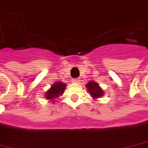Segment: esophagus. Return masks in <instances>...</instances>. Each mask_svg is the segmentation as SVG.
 Masks as SVG:
<instances>
[{
	"mask_svg": "<svg viewBox=\"0 0 148 148\" xmlns=\"http://www.w3.org/2000/svg\"><path fill=\"white\" fill-rule=\"evenodd\" d=\"M73 83H75V84H79V82H80V79L79 78H76V79H73V80H72Z\"/></svg>",
	"mask_w": 148,
	"mask_h": 148,
	"instance_id": "34e87169",
	"label": "esophagus"
}]
</instances>
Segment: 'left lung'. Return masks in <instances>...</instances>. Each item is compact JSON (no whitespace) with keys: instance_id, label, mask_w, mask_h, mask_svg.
<instances>
[{"instance_id":"obj_1","label":"left lung","mask_w":148,"mask_h":148,"mask_svg":"<svg viewBox=\"0 0 148 148\" xmlns=\"http://www.w3.org/2000/svg\"><path fill=\"white\" fill-rule=\"evenodd\" d=\"M86 87L87 88V91L90 93V96L92 97L93 99L101 98L104 95V92H103L102 89L99 87V84H97L96 82H88L87 85H86Z\"/></svg>"}]
</instances>
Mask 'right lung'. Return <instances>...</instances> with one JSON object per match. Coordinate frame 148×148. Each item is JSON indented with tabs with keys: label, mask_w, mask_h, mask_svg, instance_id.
<instances>
[{
	"label": "right lung",
	"mask_w": 148,
	"mask_h": 148,
	"mask_svg": "<svg viewBox=\"0 0 148 148\" xmlns=\"http://www.w3.org/2000/svg\"><path fill=\"white\" fill-rule=\"evenodd\" d=\"M66 88V84L61 81H58L52 84L51 87L45 94V98L49 102H54V99L62 95Z\"/></svg>",
	"instance_id": "obj_1"
}]
</instances>
